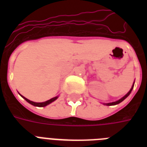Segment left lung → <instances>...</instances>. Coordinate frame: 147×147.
I'll use <instances>...</instances> for the list:
<instances>
[{
  "mask_svg": "<svg viewBox=\"0 0 147 147\" xmlns=\"http://www.w3.org/2000/svg\"><path fill=\"white\" fill-rule=\"evenodd\" d=\"M134 84H133V85H132V88H130V91H129V92H128L127 94H126V95H124V96H123V98H121V99H120V100H117V101H114V102L107 103V104H105V105H107V106H111V105H117V104H119V103L122 102V101H123V100H124V99H125V98H127L128 96H129V95H130V92H131V91H132V89H133V88H134Z\"/></svg>",
  "mask_w": 147,
  "mask_h": 147,
  "instance_id": "obj_1",
  "label": "left lung"
}]
</instances>
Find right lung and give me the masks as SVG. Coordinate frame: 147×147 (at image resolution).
Returning a JSON list of instances; mask_svg holds the SVG:
<instances>
[{
    "instance_id": "right-lung-1",
    "label": "right lung",
    "mask_w": 147,
    "mask_h": 147,
    "mask_svg": "<svg viewBox=\"0 0 147 147\" xmlns=\"http://www.w3.org/2000/svg\"><path fill=\"white\" fill-rule=\"evenodd\" d=\"M21 95V94H20ZM22 96V95H21ZM23 98L25 99V100L27 101L28 103H30V104H31L32 105H33V106H36V107H45V106H47V105H49L50 103L53 102L54 100H55L56 99L58 98V96L57 97H55V98H51V99H49V100H47V101H45V102H40V103H37V102H33V101H32V100H30L29 99H27V98H26L25 97L22 96Z\"/></svg>"
}]
</instances>
